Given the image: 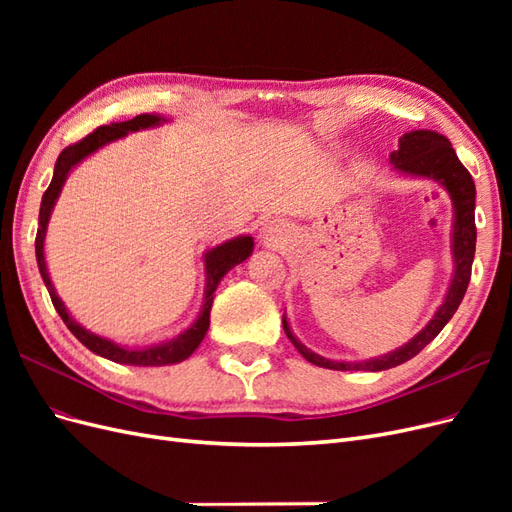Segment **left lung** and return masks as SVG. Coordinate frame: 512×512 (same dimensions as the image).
Wrapping results in <instances>:
<instances>
[{
	"mask_svg": "<svg viewBox=\"0 0 512 512\" xmlns=\"http://www.w3.org/2000/svg\"><path fill=\"white\" fill-rule=\"evenodd\" d=\"M391 164L395 170L404 175L414 177H427L436 179L444 185L446 192L451 194L453 207H455V228H453V256H455V273L453 282L448 286L446 299L440 309L429 320L427 327L412 337L406 346L397 348L378 359H369L361 363H344V361H329L320 354L309 352L297 337L292 335L288 322L284 318V331L290 342L294 344L309 363L337 371H382L391 369L401 363L410 361L412 356L421 352L429 342L436 339V335L446 327V322L453 318L459 303L463 301V294L468 290L470 275H472V260L476 250V224H474V200L476 188L474 179L457 158V153L446 136L433 132V130H414L406 132L399 138V149L391 153Z\"/></svg>",
	"mask_w": 512,
	"mask_h": 512,
	"instance_id": "obj_1",
	"label": "left lung"
}]
</instances>
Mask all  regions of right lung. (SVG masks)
<instances>
[{"label": "right lung", "instance_id": "right-lung-1", "mask_svg": "<svg viewBox=\"0 0 512 512\" xmlns=\"http://www.w3.org/2000/svg\"><path fill=\"white\" fill-rule=\"evenodd\" d=\"M162 121H166L160 115H136L130 121H121V123H111V126H100L91 134H87L83 141L74 143L70 147H66L64 151L59 153V158L55 162V173L51 179V185L46 188L42 203H40V218H38V232H36V260H38V269L44 280L46 290L51 294V301L57 309V314L61 316V320L66 322V327L72 331V335L79 339L83 346H87L91 352H96L108 361L115 363H123V365H170V363H181L188 359V356L200 346L203 337L207 335L209 329V314H211V305H213V292L218 288L222 277L235 267L239 262H243L245 258H250L252 250H254V239L252 237H235L230 239L218 247H213L205 254V273H207V290H205V303L200 307V314L196 318V322L188 331H183L181 335L173 337L170 342L158 344V346H145V348H126L119 346L111 339H104L96 333L87 331L85 327H81L70 314L66 305L61 303V299L57 297V292L51 284L49 271H46V262H44V235H46V224H49L51 211L55 207V200L64 188L66 177L70 170L79 164L81 160H85L89 153L98 151L100 147H104L106 143L117 141V138L126 136L128 132H136V130H145V128H153L160 126Z\"/></svg>", "mask_w": 512, "mask_h": 512}]
</instances>
